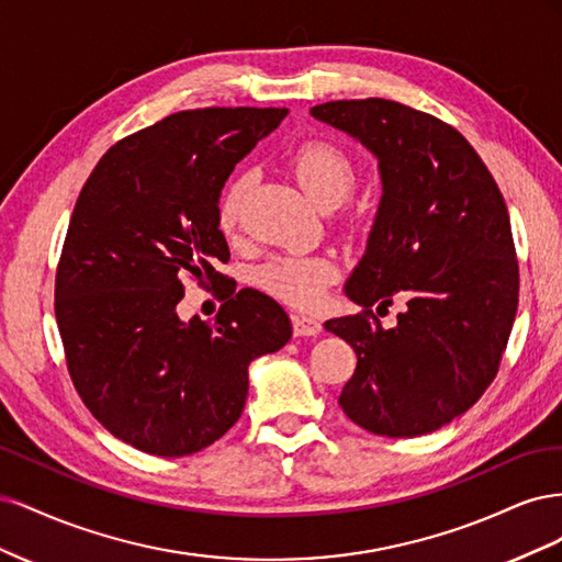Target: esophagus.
<instances>
[{
	"label": "esophagus",
	"mask_w": 562,
	"mask_h": 562,
	"mask_svg": "<svg viewBox=\"0 0 562 562\" xmlns=\"http://www.w3.org/2000/svg\"><path fill=\"white\" fill-rule=\"evenodd\" d=\"M293 333L300 337H316L321 333V323L312 316H293Z\"/></svg>",
	"instance_id": "1"
}]
</instances>
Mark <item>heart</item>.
Returning a JSON list of instances; mask_svg holds the SVG:
<instances>
[{
  "label": "heart",
  "instance_id": "heart-1",
  "mask_svg": "<svg viewBox=\"0 0 562 562\" xmlns=\"http://www.w3.org/2000/svg\"><path fill=\"white\" fill-rule=\"evenodd\" d=\"M291 171L302 184V190L323 211H333L349 199L356 187V166L342 147L326 140H310L300 145L291 155ZM252 187L250 173H239L229 180L223 196L217 201V225L225 234L239 227L244 201ZM339 265L330 255H281L267 262L258 281L269 295L291 304V307L310 310L323 300L326 288L337 281Z\"/></svg>",
  "mask_w": 562,
  "mask_h": 562
}]
</instances>
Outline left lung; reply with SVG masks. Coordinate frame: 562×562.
I'll use <instances>...</instances> for the list:
<instances>
[{
	"mask_svg": "<svg viewBox=\"0 0 562 562\" xmlns=\"http://www.w3.org/2000/svg\"><path fill=\"white\" fill-rule=\"evenodd\" d=\"M380 159L382 201L345 288L363 312L326 321L356 351L339 407L389 438L431 434L495 380L518 310V258L499 187L438 116L384 98L312 108ZM406 300L394 329L379 313Z\"/></svg>",
	"mask_w": 562,
	"mask_h": 562,
	"instance_id": "1",
	"label": "left lung"
}]
</instances>
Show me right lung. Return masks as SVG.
<instances>
[{"label": "right lung", "instance_id": "1", "mask_svg": "<svg viewBox=\"0 0 562 562\" xmlns=\"http://www.w3.org/2000/svg\"><path fill=\"white\" fill-rule=\"evenodd\" d=\"M285 108L184 110L114 143L83 182L56 269L67 372L91 415L157 457L209 448L241 417L248 366L291 339L271 297L220 274L225 180ZM224 300L177 318L183 279Z\"/></svg>", "mask_w": 562, "mask_h": 562}]
</instances>
